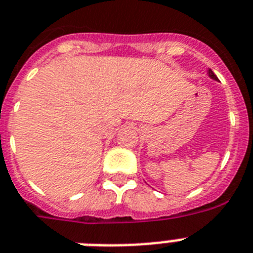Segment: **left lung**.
Returning <instances> with one entry per match:
<instances>
[{
  "label": "left lung",
  "instance_id": "1",
  "mask_svg": "<svg viewBox=\"0 0 253 253\" xmlns=\"http://www.w3.org/2000/svg\"><path fill=\"white\" fill-rule=\"evenodd\" d=\"M208 75H210L211 79H213V80H217V76L213 74V71H212V70H208Z\"/></svg>",
  "mask_w": 253,
  "mask_h": 253
}]
</instances>
